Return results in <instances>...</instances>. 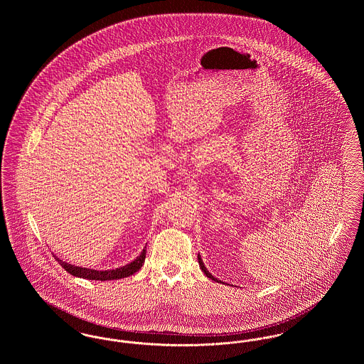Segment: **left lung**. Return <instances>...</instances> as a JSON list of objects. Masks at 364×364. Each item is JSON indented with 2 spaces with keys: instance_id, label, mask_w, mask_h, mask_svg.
<instances>
[{
  "instance_id": "8db88e82",
  "label": "left lung",
  "mask_w": 364,
  "mask_h": 364,
  "mask_svg": "<svg viewBox=\"0 0 364 364\" xmlns=\"http://www.w3.org/2000/svg\"><path fill=\"white\" fill-rule=\"evenodd\" d=\"M198 262H199V266H200L202 272H203V273H205V274H206L208 278H211V279H214V281H217V282L220 281V279H217V278L213 277V276L208 273V269H206V267H205V264H203V260L200 259V257H199V255H198Z\"/></svg>"
}]
</instances>
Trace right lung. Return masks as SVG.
<instances>
[{
    "instance_id": "right-lung-1",
    "label": "right lung",
    "mask_w": 364,
    "mask_h": 364,
    "mask_svg": "<svg viewBox=\"0 0 364 364\" xmlns=\"http://www.w3.org/2000/svg\"><path fill=\"white\" fill-rule=\"evenodd\" d=\"M144 258H146V250L141 251V254L139 255L138 258L132 260L131 263L119 267V269H113V270H92V269H87V267H79V266H73L67 262H63L58 258V263L75 277L87 278V279H97V281H109V279H120V278L128 277L132 276L134 273H136L139 269L141 267V264L144 263Z\"/></svg>"
}]
</instances>
